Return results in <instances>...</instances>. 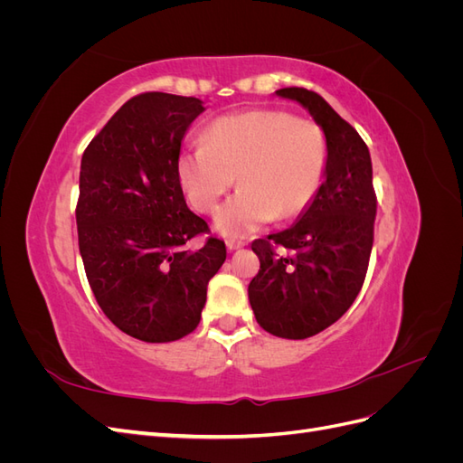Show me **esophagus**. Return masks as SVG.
<instances>
[{"label": "esophagus", "instance_id": "34e87169", "mask_svg": "<svg viewBox=\"0 0 463 463\" xmlns=\"http://www.w3.org/2000/svg\"><path fill=\"white\" fill-rule=\"evenodd\" d=\"M245 243L243 241H237V240H228L226 241V247H228V250H235V249H241Z\"/></svg>", "mask_w": 463, "mask_h": 463}]
</instances>
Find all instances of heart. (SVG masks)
Returning <instances> with one entry per match:
<instances>
[{"label":"heart","instance_id":"obj_1","mask_svg":"<svg viewBox=\"0 0 463 463\" xmlns=\"http://www.w3.org/2000/svg\"><path fill=\"white\" fill-rule=\"evenodd\" d=\"M203 143L179 154L177 177L187 203L201 214H213L237 175L241 189L214 220L226 237H243L274 218L303 214L326 172L325 131L284 109L222 116L204 129Z\"/></svg>","mask_w":463,"mask_h":463}]
</instances>
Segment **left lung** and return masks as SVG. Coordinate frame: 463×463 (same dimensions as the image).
I'll list each match as a JSON object with an SVG mask.
<instances>
[{"instance_id":"1","label":"left lung","mask_w":463,"mask_h":463,"mask_svg":"<svg viewBox=\"0 0 463 463\" xmlns=\"http://www.w3.org/2000/svg\"><path fill=\"white\" fill-rule=\"evenodd\" d=\"M276 94L305 106L325 131L326 177L296 226L250 245L260 270L249 284V303L266 332L303 340L334 325L365 282L376 193L365 141L325 98L303 87Z\"/></svg>"}]
</instances>
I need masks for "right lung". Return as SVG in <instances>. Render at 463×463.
I'll list each match as a JSON object with an SVG mask.
<instances>
[{"mask_svg": "<svg viewBox=\"0 0 463 463\" xmlns=\"http://www.w3.org/2000/svg\"><path fill=\"white\" fill-rule=\"evenodd\" d=\"M203 109L194 96L137 94L80 160L75 216L90 289L121 332L150 344L197 328L206 286L226 260V243L191 213L177 177L181 138ZM199 234V250L184 247Z\"/></svg>", "mask_w": 463, "mask_h": 463, "instance_id": "1", "label": "right lung"}]
</instances>
